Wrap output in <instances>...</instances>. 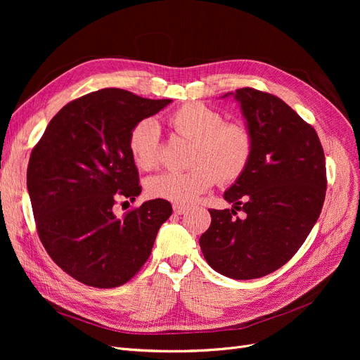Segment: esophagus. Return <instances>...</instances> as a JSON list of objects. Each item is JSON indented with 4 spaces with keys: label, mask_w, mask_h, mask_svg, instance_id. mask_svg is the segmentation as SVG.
<instances>
[{
    "label": "esophagus",
    "mask_w": 360,
    "mask_h": 360,
    "mask_svg": "<svg viewBox=\"0 0 360 360\" xmlns=\"http://www.w3.org/2000/svg\"><path fill=\"white\" fill-rule=\"evenodd\" d=\"M188 210H190V207L186 205H179V204H174V212L176 214H185Z\"/></svg>",
    "instance_id": "esophagus-1"
}]
</instances>
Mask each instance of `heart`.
<instances>
[{"instance_id": "b5f03b06", "label": "heart", "mask_w": 360, "mask_h": 360, "mask_svg": "<svg viewBox=\"0 0 360 360\" xmlns=\"http://www.w3.org/2000/svg\"><path fill=\"white\" fill-rule=\"evenodd\" d=\"M169 127L176 136L191 141L186 172H163L151 176L146 191L151 198L179 205L193 204L214 185L231 184L247 170L254 139L247 125L223 122L221 113L198 102H188L170 113ZM128 150L141 169H153L160 156V131L155 120L134 124L128 134Z\"/></svg>"}]
</instances>
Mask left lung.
<instances>
[{
  "label": "left lung",
  "mask_w": 360,
  "mask_h": 360,
  "mask_svg": "<svg viewBox=\"0 0 360 360\" xmlns=\"http://www.w3.org/2000/svg\"><path fill=\"white\" fill-rule=\"evenodd\" d=\"M229 96L240 105L254 150L223 197L248 217L209 210L200 247L217 273L251 280L285 266L308 238L326 198V156L314 127L274 94L243 87L221 98Z\"/></svg>",
  "instance_id": "8db88e82"
}]
</instances>
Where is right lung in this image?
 <instances>
[{
    "label": "right lung",
    "instance_id": "right-lung-1",
    "mask_svg": "<svg viewBox=\"0 0 360 360\" xmlns=\"http://www.w3.org/2000/svg\"><path fill=\"white\" fill-rule=\"evenodd\" d=\"M170 99H144L102 89L67 103L32 150L27 191L37 233L49 257L87 286L118 288L150 257L160 226L172 214L166 200H150L124 217L118 197L140 195L128 134Z\"/></svg>",
    "mask_w": 360,
    "mask_h": 360
}]
</instances>
